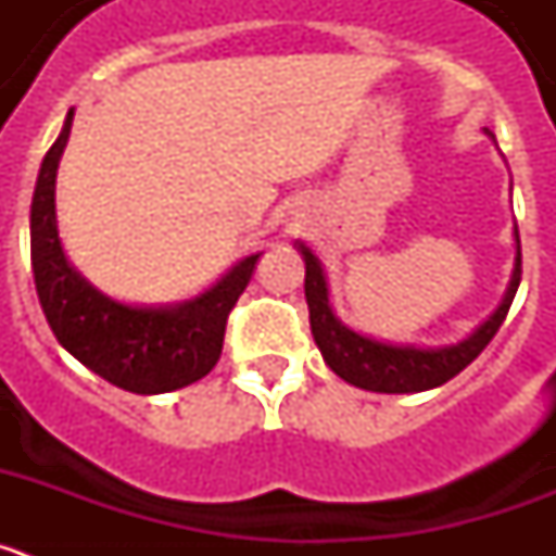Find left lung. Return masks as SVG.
Wrapping results in <instances>:
<instances>
[{
	"label": "left lung",
	"instance_id": "1",
	"mask_svg": "<svg viewBox=\"0 0 556 556\" xmlns=\"http://www.w3.org/2000/svg\"><path fill=\"white\" fill-rule=\"evenodd\" d=\"M484 132L495 141L493 132ZM513 236L515 264L498 308L479 328H473V333H468L454 345L437 348L395 345V342L367 337V333H358L351 326H345L333 312L331 289H328V275L323 269V262L306 242L298 239L294 248H298V253L303 255V264H306V283L303 287H306L308 323H312V337L320 348L326 365L348 384L367 392H387V395L426 392L451 381L456 372L465 370L488 348V342L495 337V331L507 317L509 306H513V298L520 283L518 225L513 228Z\"/></svg>",
	"mask_w": 556,
	"mask_h": 556
}]
</instances>
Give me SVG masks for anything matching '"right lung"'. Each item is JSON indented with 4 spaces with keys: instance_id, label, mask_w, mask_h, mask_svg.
Listing matches in <instances>:
<instances>
[{
    "instance_id": "obj_1",
    "label": "right lung",
    "mask_w": 556,
    "mask_h": 556,
    "mask_svg": "<svg viewBox=\"0 0 556 556\" xmlns=\"http://www.w3.org/2000/svg\"><path fill=\"white\" fill-rule=\"evenodd\" d=\"M72 119L75 108L43 155L29 205L33 275L49 328L80 365L119 390L161 395L194 384L219 362L228 314L262 253L244 255L214 287L180 303L136 306L100 292L68 262L58 233L55 180Z\"/></svg>"
}]
</instances>
